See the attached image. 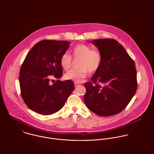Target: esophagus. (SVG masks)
Returning a JSON list of instances; mask_svg holds the SVG:
<instances>
[{
  "label": "esophagus",
  "mask_w": 154,
  "mask_h": 154,
  "mask_svg": "<svg viewBox=\"0 0 154 154\" xmlns=\"http://www.w3.org/2000/svg\"><path fill=\"white\" fill-rule=\"evenodd\" d=\"M79 85V84H78L77 82H75V87H78Z\"/></svg>",
  "instance_id": "1"
}]
</instances>
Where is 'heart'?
<instances>
[{"mask_svg":"<svg viewBox=\"0 0 154 154\" xmlns=\"http://www.w3.org/2000/svg\"><path fill=\"white\" fill-rule=\"evenodd\" d=\"M73 57L75 59H79L77 69H71L65 73L64 78L75 82H81L84 80L88 75L95 73L101 65L103 56L101 53L97 49H92L88 45L78 44L73 50ZM60 65L65 70L70 68L72 63V57L68 53H64L60 60Z\"/></svg>","mask_w":154,"mask_h":154,"instance_id":"heart-1","label":"heart"}]
</instances>
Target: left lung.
<instances>
[{
  "mask_svg": "<svg viewBox=\"0 0 154 154\" xmlns=\"http://www.w3.org/2000/svg\"><path fill=\"white\" fill-rule=\"evenodd\" d=\"M101 53L103 60L97 71L84 86V102L100 116L116 115L131 101L137 87L133 60L122 44L114 39L91 42Z\"/></svg>",
  "mask_w": 154,
  "mask_h": 154,
  "instance_id": "left-lung-1",
  "label": "left lung"
}]
</instances>
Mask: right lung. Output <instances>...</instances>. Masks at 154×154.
Instances as JSON below:
<instances>
[{
    "label": "right lung",
    "instance_id": "right-lung-1",
    "mask_svg": "<svg viewBox=\"0 0 154 154\" xmlns=\"http://www.w3.org/2000/svg\"><path fill=\"white\" fill-rule=\"evenodd\" d=\"M66 41L44 40L28 53L20 72L22 99L30 110L50 115L60 110L75 89L72 81L59 80L63 74L60 57L69 47ZM57 80L50 84L51 77Z\"/></svg>",
    "mask_w": 154,
    "mask_h": 154
}]
</instances>
